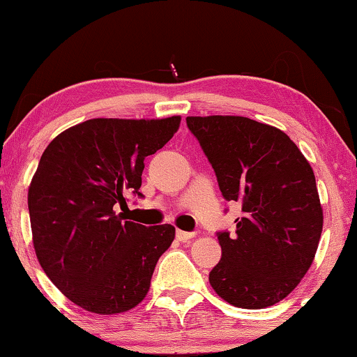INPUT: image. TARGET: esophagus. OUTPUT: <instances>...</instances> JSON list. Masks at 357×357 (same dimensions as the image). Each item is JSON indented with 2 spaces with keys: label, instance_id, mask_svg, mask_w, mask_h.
<instances>
[{
  "label": "esophagus",
  "instance_id": "34e87169",
  "mask_svg": "<svg viewBox=\"0 0 357 357\" xmlns=\"http://www.w3.org/2000/svg\"><path fill=\"white\" fill-rule=\"evenodd\" d=\"M195 237V232H187V231H177V238L180 242H187L190 238Z\"/></svg>",
  "mask_w": 357,
  "mask_h": 357
}]
</instances>
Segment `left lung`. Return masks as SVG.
Segmentation results:
<instances>
[{
	"instance_id": "left-lung-1",
	"label": "left lung",
	"mask_w": 357,
	"mask_h": 357,
	"mask_svg": "<svg viewBox=\"0 0 357 357\" xmlns=\"http://www.w3.org/2000/svg\"><path fill=\"white\" fill-rule=\"evenodd\" d=\"M224 199L242 204L236 234L218 232L209 273L219 297L242 309L284 299L314 261L324 227L315 175L284 131L247 116H187Z\"/></svg>"
}]
</instances>
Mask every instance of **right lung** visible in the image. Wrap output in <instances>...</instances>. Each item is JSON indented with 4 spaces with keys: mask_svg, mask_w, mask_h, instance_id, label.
Wrapping results in <instances>:
<instances>
[{
    "mask_svg": "<svg viewBox=\"0 0 357 357\" xmlns=\"http://www.w3.org/2000/svg\"><path fill=\"white\" fill-rule=\"evenodd\" d=\"M178 125L180 116L92 119L43 151L27 195L33 248L53 284L84 310L121 314L148 294L175 227L126 221L116 208L126 206L128 193L143 197L144 159Z\"/></svg>",
    "mask_w": 357,
    "mask_h": 357,
    "instance_id": "add662e5",
    "label": "right lung"
}]
</instances>
